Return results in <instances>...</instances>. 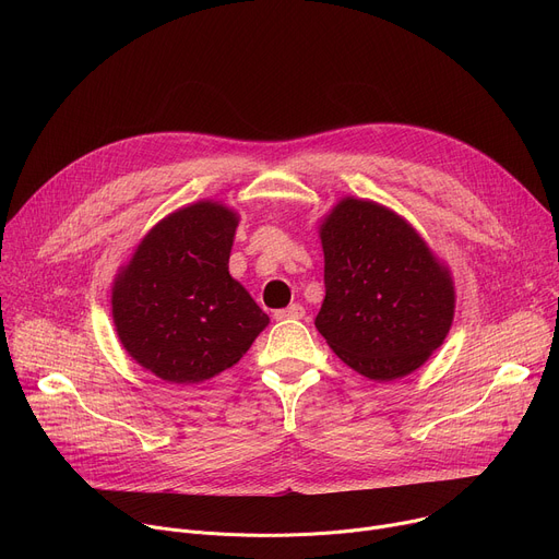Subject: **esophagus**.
Segmentation results:
<instances>
[{"label": "esophagus", "mask_w": 559, "mask_h": 559, "mask_svg": "<svg viewBox=\"0 0 559 559\" xmlns=\"http://www.w3.org/2000/svg\"><path fill=\"white\" fill-rule=\"evenodd\" d=\"M304 314H306V310H304V306H299V304H292V306H287V308L274 312L276 319H304Z\"/></svg>", "instance_id": "obj_1"}]
</instances>
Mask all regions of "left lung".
I'll return each mask as SVG.
<instances>
[{
    "mask_svg": "<svg viewBox=\"0 0 559 559\" xmlns=\"http://www.w3.org/2000/svg\"><path fill=\"white\" fill-rule=\"evenodd\" d=\"M326 299L314 319L335 354L371 380L419 369L455 312L449 270L403 217L346 197L319 226Z\"/></svg>",
    "mask_w": 559,
    "mask_h": 559,
    "instance_id": "left-lung-1",
    "label": "left lung"
}]
</instances>
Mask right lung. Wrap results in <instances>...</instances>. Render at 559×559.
I'll list each match as a JSON object with an SVG mask.
<instances>
[{"label": "right lung", "mask_w": 559, "mask_h": 559, "mask_svg": "<svg viewBox=\"0 0 559 559\" xmlns=\"http://www.w3.org/2000/svg\"><path fill=\"white\" fill-rule=\"evenodd\" d=\"M238 215L197 201L160 219L112 285L129 356L167 383H201L238 362L270 317L228 274Z\"/></svg>", "instance_id": "right-lung-1"}]
</instances>
